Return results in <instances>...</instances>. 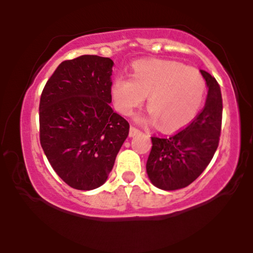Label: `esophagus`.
<instances>
[{"label":"esophagus","mask_w":253,"mask_h":253,"mask_svg":"<svg viewBox=\"0 0 253 253\" xmlns=\"http://www.w3.org/2000/svg\"><path fill=\"white\" fill-rule=\"evenodd\" d=\"M138 134H140V130H139L138 128H135V127H133V126H130V128H129V136L130 138H133V136H135V135H138Z\"/></svg>","instance_id":"34e87169"}]
</instances>
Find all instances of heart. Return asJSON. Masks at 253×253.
I'll return each instance as SVG.
<instances>
[{"instance_id": "obj_1", "label": "heart", "mask_w": 253, "mask_h": 253, "mask_svg": "<svg viewBox=\"0 0 253 253\" xmlns=\"http://www.w3.org/2000/svg\"><path fill=\"white\" fill-rule=\"evenodd\" d=\"M130 76L113 80L110 95L115 108L129 117L149 96L150 112L139 121L161 124L164 132L193 123L205 101L206 80L194 66L168 59L138 60L130 65Z\"/></svg>"}]
</instances>
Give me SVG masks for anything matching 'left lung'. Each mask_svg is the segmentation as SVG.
I'll return each mask as SVG.
<instances>
[{
	"mask_svg": "<svg viewBox=\"0 0 253 253\" xmlns=\"http://www.w3.org/2000/svg\"><path fill=\"white\" fill-rule=\"evenodd\" d=\"M208 88L202 112L187 128L169 138L152 136V149L146 172L153 185L162 190L188 187L211 163L221 130L222 98L216 80L200 70Z\"/></svg>",
	"mask_w": 253,
	"mask_h": 253,
	"instance_id": "obj_1",
	"label": "left lung"
}]
</instances>
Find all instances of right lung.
<instances>
[{
    "instance_id": "obj_1",
    "label": "right lung",
    "mask_w": 253,
    "mask_h": 253,
    "mask_svg": "<svg viewBox=\"0 0 253 253\" xmlns=\"http://www.w3.org/2000/svg\"><path fill=\"white\" fill-rule=\"evenodd\" d=\"M113 62L84 54L60 63L40 97V144L57 175L78 190L108 179L129 124L110 107Z\"/></svg>"
}]
</instances>
